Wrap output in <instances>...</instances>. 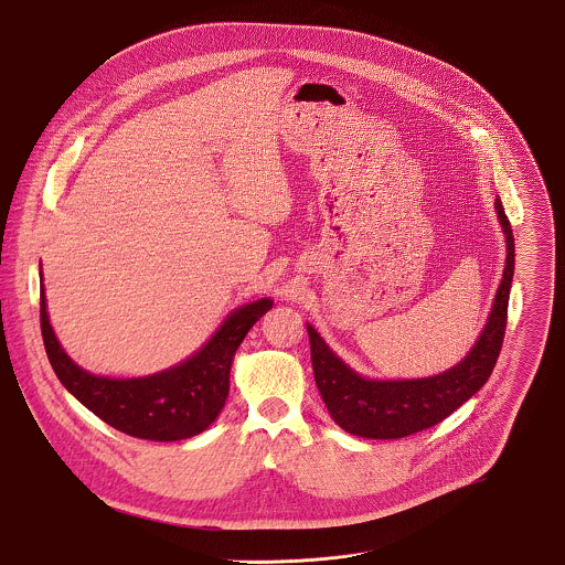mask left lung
Segmentation results:
<instances>
[{
  "label": "left lung",
  "instance_id": "left-lung-1",
  "mask_svg": "<svg viewBox=\"0 0 565 565\" xmlns=\"http://www.w3.org/2000/svg\"><path fill=\"white\" fill-rule=\"evenodd\" d=\"M494 211L505 234L508 258L492 311L476 347L454 367L430 379L372 381L359 376L327 347L318 331L307 324L311 365L318 391L333 422L350 435L363 438H402L433 428L458 406L473 397L490 379L503 347L510 288L514 279V234L503 204Z\"/></svg>",
  "mask_w": 565,
  "mask_h": 565
}]
</instances>
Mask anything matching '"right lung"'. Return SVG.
<instances>
[{"label":"right lung","instance_id":"add662e5","mask_svg":"<svg viewBox=\"0 0 565 565\" xmlns=\"http://www.w3.org/2000/svg\"><path fill=\"white\" fill-rule=\"evenodd\" d=\"M273 307L270 299L234 309L217 333L193 356L143 379H107L82 370L60 347L41 292V329L49 363L60 383L111 428L146 440H182L217 419L227 391L234 352L249 329Z\"/></svg>","mask_w":565,"mask_h":565}]
</instances>
